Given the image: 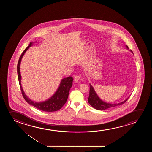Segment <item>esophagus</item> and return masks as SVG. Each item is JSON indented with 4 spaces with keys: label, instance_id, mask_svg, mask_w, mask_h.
<instances>
[{
    "label": "esophagus",
    "instance_id": "1",
    "mask_svg": "<svg viewBox=\"0 0 152 152\" xmlns=\"http://www.w3.org/2000/svg\"><path fill=\"white\" fill-rule=\"evenodd\" d=\"M79 79H80V76L77 75V76H75V78H74V81H75V82H78V80H79Z\"/></svg>",
    "mask_w": 152,
    "mask_h": 152
}]
</instances>
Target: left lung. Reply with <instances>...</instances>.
<instances>
[{"instance_id":"8db88e82","label":"left lung","mask_w":152,"mask_h":152,"mask_svg":"<svg viewBox=\"0 0 152 152\" xmlns=\"http://www.w3.org/2000/svg\"><path fill=\"white\" fill-rule=\"evenodd\" d=\"M126 47L127 48V49H129L128 46H126ZM130 51L133 53V52L131 50H130ZM129 97L127 98V99L124 100L123 102H120L118 103H113V104H112V103H106V102L102 101L99 97V96L96 93L95 90L94 89V87H92V86L91 84H90L89 96L88 101V103L90 104V105L92 106L94 108H95L96 110H104L124 104L125 102H126V101H127V100L128 99Z\"/></svg>"}]
</instances>
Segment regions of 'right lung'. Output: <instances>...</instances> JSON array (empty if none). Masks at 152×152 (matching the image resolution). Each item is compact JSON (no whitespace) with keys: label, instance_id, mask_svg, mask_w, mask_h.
<instances>
[{"label":"right lung","instance_id":"1","mask_svg":"<svg viewBox=\"0 0 152 152\" xmlns=\"http://www.w3.org/2000/svg\"><path fill=\"white\" fill-rule=\"evenodd\" d=\"M33 42H30L29 46L24 50L22 54H21V56L19 58V62L17 66V72H18L19 84H20L23 98L28 104H31L36 108L44 112H55L56 110H59L62 107V106L64 105L67 100V98L69 96V92L72 86L73 85V77L69 76L62 79L59 87L56 92L53 94V95L48 100H46L43 102H34L33 101L31 100L28 97H27V96L25 94L24 92L23 91V88L21 85L20 64L24 54H25L26 51L29 49L30 47L33 45Z\"/></svg>","mask_w":152,"mask_h":152}]
</instances>
